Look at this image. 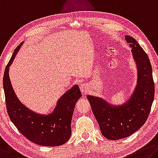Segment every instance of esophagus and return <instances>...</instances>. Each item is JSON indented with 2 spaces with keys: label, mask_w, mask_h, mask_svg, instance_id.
<instances>
[{
  "label": "esophagus",
  "mask_w": 158,
  "mask_h": 158,
  "mask_svg": "<svg viewBox=\"0 0 158 158\" xmlns=\"http://www.w3.org/2000/svg\"><path fill=\"white\" fill-rule=\"evenodd\" d=\"M80 90H81V91L83 93V94H85L87 92V91L89 90L88 85H86L85 84H81V86H80Z\"/></svg>",
  "instance_id": "esophagus-1"
}]
</instances>
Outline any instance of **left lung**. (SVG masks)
<instances>
[{"label": "left lung", "mask_w": 158, "mask_h": 158, "mask_svg": "<svg viewBox=\"0 0 158 158\" xmlns=\"http://www.w3.org/2000/svg\"><path fill=\"white\" fill-rule=\"evenodd\" d=\"M125 39L137 68V82L131 96L123 104L114 105L102 98L87 95L101 133L109 140L128 137L141 128L154 100L155 85L148 56L133 37L126 35Z\"/></svg>", "instance_id": "left-lung-1"}]
</instances>
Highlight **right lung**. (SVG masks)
<instances>
[{
    "mask_svg": "<svg viewBox=\"0 0 158 158\" xmlns=\"http://www.w3.org/2000/svg\"><path fill=\"white\" fill-rule=\"evenodd\" d=\"M23 42L17 46L5 70L3 89L7 113L20 133L34 143L44 146H57L65 143L71 136V122L75 105L81 97L79 86L74 85L57 102L53 111L39 114L20 102L10 79L9 69Z\"/></svg>",
    "mask_w": 158,
    "mask_h": 158,
    "instance_id": "obj_1",
    "label": "right lung"
}]
</instances>
